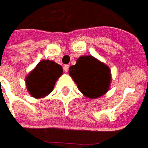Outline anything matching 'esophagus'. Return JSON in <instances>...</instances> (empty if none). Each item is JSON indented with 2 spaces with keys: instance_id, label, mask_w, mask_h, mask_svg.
<instances>
[{
  "instance_id": "esophagus-1",
  "label": "esophagus",
  "mask_w": 148,
  "mask_h": 148,
  "mask_svg": "<svg viewBox=\"0 0 148 148\" xmlns=\"http://www.w3.org/2000/svg\"><path fill=\"white\" fill-rule=\"evenodd\" d=\"M69 67H70V66L69 65H65L64 67H63V70H64V71L66 73V72H68V71H69Z\"/></svg>"
}]
</instances>
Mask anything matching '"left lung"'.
<instances>
[{
    "label": "left lung",
    "instance_id": "1",
    "mask_svg": "<svg viewBox=\"0 0 148 148\" xmlns=\"http://www.w3.org/2000/svg\"><path fill=\"white\" fill-rule=\"evenodd\" d=\"M69 74L87 98L97 99L109 90L112 81L110 68L92 55L80 56L76 64L69 68Z\"/></svg>",
    "mask_w": 148,
    "mask_h": 148
}]
</instances>
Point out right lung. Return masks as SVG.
Returning <instances> with one entry per match:
<instances>
[{
  "mask_svg": "<svg viewBox=\"0 0 148 148\" xmlns=\"http://www.w3.org/2000/svg\"><path fill=\"white\" fill-rule=\"evenodd\" d=\"M62 73V66L52 60L42 59L26 76L28 93L36 99L45 97L54 90L55 82Z\"/></svg>",
  "mask_w": 148,
  "mask_h": 148,
  "instance_id": "add662e5",
  "label": "right lung"
}]
</instances>
